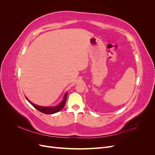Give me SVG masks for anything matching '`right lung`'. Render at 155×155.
<instances>
[{
	"label": "right lung",
	"mask_w": 155,
	"mask_h": 155,
	"mask_svg": "<svg viewBox=\"0 0 155 155\" xmlns=\"http://www.w3.org/2000/svg\"><path fill=\"white\" fill-rule=\"evenodd\" d=\"M67 93L65 94L64 96V99L63 100L61 101V104L54 107H41V106H38V105H36L34 104H32L28 100L26 99L28 101L30 104H31V105L34 107V108L37 110H38L39 111L43 112L44 114H54L56 113V112H58L59 111H60L61 110H62L63 108L64 107V105H65V103H66V100H67Z\"/></svg>",
	"instance_id": "add662e5"
}]
</instances>
